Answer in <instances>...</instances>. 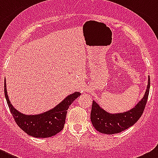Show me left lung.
Returning <instances> with one entry per match:
<instances>
[{
  "label": "left lung",
  "mask_w": 158,
  "mask_h": 158,
  "mask_svg": "<svg viewBox=\"0 0 158 158\" xmlns=\"http://www.w3.org/2000/svg\"><path fill=\"white\" fill-rule=\"evenodd\" d=\"M150 76H148L147 89L143 98L131 110L121 113L108 112L100 107L98 103L92 102L91 122L98 131L106 135L119 133L135 125L142 115L147 103L150 90Z\"/></svg>",
  "instance_id": "left-lung-1"
}]
</instances>
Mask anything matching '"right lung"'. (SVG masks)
I'll return each mask as SVG.
<instances>
[{
    "label": "right lung",
    "mask_w": 158,
    "mask_h": 158,
    "mask_svg": "<svg viewBox=\"0 0 158 158\" xmlns=\"http://www.w3.org/2000/svg\"><path fill=\"white\" fill-rule=\"evenodd\" d=\"M4 95L17 125L30 136L44 138L54 136L63 130L67 110L81 93L76 92L70 94L53 109L38 114H24L12 106L7 95L6 80H4Z\"/></svg>",
    "instance_id": "1"
}]
</instances>
